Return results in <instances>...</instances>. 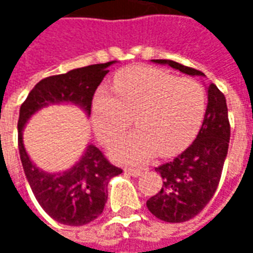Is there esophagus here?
<instances>
[{
  "label": "esophagus",
  "mask_w": 253,
  "mask_h": 253,
  "mask_svg": "<svg viewBox=\"0 0 253 253\" xmlns=\"http://www.w3.org/2000/svg\"><path fill=\"white\" fill-rule=\"evenodd\" d=\"M126 173H128L130 176H132V177H138V176H141V173L143 172V169H141V168H126V170H125Z\"/></svg>",
  "instance_id": "34e87169"
}]
</instances>
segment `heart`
<instances>
[{"label":"heart","instance_id":"b5f03b06","mask_svg":"<svg viewBox=\"0 0 253 253\" xmlns=\"http://www.w3.org/2000/svg\"><path fill=\"white\" fill-rule=\"evenodd\" d=\"M114 90L99 88L92 100V122L104 145L121 137L131 123L135 132L111 150L123 163H142L159 153H179L195 137L206 110V90L199 81L149 66H132L115 77Z\"/></svg>","mask_w":253,"mask_h":253}]
</instances>
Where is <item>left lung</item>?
<instances>
[{
    "label": "left lung",
    "instance_id": "8db88e82",
    "mask_svg": "<svg viewBox=\"0 0 253 253\" xmlns=\"http://www.w3.org/2000/svg\"><path fill=\"white\" fill-rule=\"evenodd\" d=\"M188 76L205 74L169 59H152ZM230 139L226 99L219 89L207 86V108L195 141L173 161L156 168L163 177L159 194L148 202L149 211L165 222H184L198 215L215 194Z\"/></svg>",
    "mask_w": 253,
    "mask_h": 253
}]
</instances>
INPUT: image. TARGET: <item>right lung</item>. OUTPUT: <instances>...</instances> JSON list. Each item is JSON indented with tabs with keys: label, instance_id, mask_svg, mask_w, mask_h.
<instances>
[{
	"label": "right lung",
	"instance_id": "obj_1",
	"mask_svg": "<svg viewBox=\"0 0 253 253\" xmlns=\"http://www.w3.org/2000/svg\"><path fill=\"white\" fill-rule=\"evenodd\" d=\"M116 63H97L73 69L65 74L43 78L20 107L19 152L25 177L43 210L59 223L83 226L104 210L108 181L122 169L110 164L99 148L89 143L76 164L62 172H46L34 164L23 142V130L31 116L51 104H72L90 115L92 99L108 67Z\"/></svg>",
	"mask_w": 253,
	"mask_h": 253
}]
</instances>
